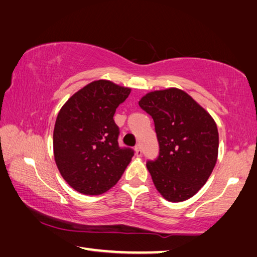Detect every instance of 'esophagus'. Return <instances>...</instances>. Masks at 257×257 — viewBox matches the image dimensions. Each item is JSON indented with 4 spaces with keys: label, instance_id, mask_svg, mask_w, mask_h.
Listing matches in <instances>:
<instances>
[{
    "label": "esophagus",
    "instance_id": "1",
    "mask_svg": "<svg viewBox=\"0 0 257 257\" xmlns=\"http://www.w3.org/2000/svg\"><path fill=\"white\" fill-rule=\"evenodd\" d=\"M134 154H136L137 157H141L142 156V150H141V147L140 146H136L134 147Z\"/></svg>",
    "mask_w": 257,
    "mask_h": 257
}]
</instances>
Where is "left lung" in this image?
Wrapping results in <instances>:
<instances>
[{
    "mask_svg": "<svg viewBox=\"0 0 257 257\" xmlns=\"http://www.w3.org/2000/svg\"><path fill=\"white\" fill-rule=\"evenodd\" d=\"M139 105L155 121L159 157L147 168L161 196L169 202L191 199L208 181L218 159L214 119L178 88L155 90Z\"/></svg>",
    "mask_w": 257,
    "mask_h": 257,
    "instance_id": "obj_1",
    "label": "left lung"
}]
</instances>
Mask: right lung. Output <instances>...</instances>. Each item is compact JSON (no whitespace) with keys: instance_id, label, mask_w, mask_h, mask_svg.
Masks as SVG:
<instances>
[{"instance_id":"obj_1","label":"right lung","mask_w":257,"mask_h":257,"mask_svg":"<svg viewBox=\"0 0 257 257\" xmlns=\"http://www.w3.org/2000/svg\"><path fill=\"white\" fill-rule=\"evenodd\" d=\"M131 88L96 80L67 99L53 133L54 159L64 181L84 195H100L119 181L133 151L120 149L116 108Z\"/></svg>"}]
</instances>
